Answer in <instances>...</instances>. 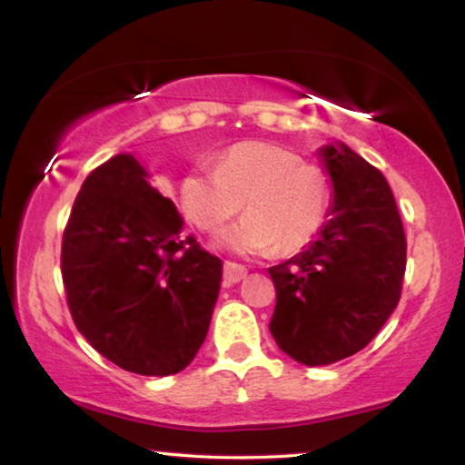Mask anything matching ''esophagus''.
I'll return each instance as SVG.
<instances>
[{"mask_svg": "<svg viewBox=\"0 0 465 465\" xmlns=\"http://www.w3.org/2000/svg\"><path fill=\"white\" fill-rule=\"evenodd\" d=\"M247 277V269L237 262H224V283L232 285L239 283L241 279Z\"/></svg>", "mask_w": 465, "mask_h": 465, "instance_id": "obj_1", "label": "esophagus"}]
</instances>
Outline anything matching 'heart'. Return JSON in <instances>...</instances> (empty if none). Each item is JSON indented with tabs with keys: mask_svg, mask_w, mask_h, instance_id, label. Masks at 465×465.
<instances>
[{
	"mask_svg": "<svg viewBox=\"0 0 465 465\" xmlns=\"http://www.w3.org/2000/svg\"><path fill=\"white\" fill-rule=\"evenodd\" d=\"M332 186L326 171L283 145L243 142L220 156L215 169L194 167L183 175L180 203L203 231H218L247 209L237 224L222 231L213 243L243 253L302 250L328 215Z\"/></svg>",
	"mask_w": 465,
	"mask_h": 465,
	"instance_id": "1",
	"label": "heart"
}]
</instances>
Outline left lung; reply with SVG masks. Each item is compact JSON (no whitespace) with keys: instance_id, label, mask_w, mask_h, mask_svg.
<instances>
[{"instance_id":"1","label":"left lung","mask_w":465,"mask_h":465,"mask_svg":"<svg viewBox=\"0 0 465 465\" xmlns=\"http://www.w3.org/2000/svg\"><path fill=\"white\" fill-rule=\"evenodd\" d=\"M332 201L317 237L271 266L277 290L271 334L304 366L358 353L398 307L406 239L383 173L342 142L317 150Z\"/></svg>"}]
</instances>
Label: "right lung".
<instances>
[{"label":"right lung","instance_id":"1","mask_svg":"<svg viewBox=\"0 0 465 465\" xmlns=\"http://www.w3.org/2000/svg\"><path fill=\"white\" fill-rule=\"evenodd\" d=\"M175 203L129 152L86 177L63 234L61 272L75 328L124 371L169 377L205 341L222 260L182 239Z\"/></svg>","mask_w":465,"mask_h":465}]
</instances>
